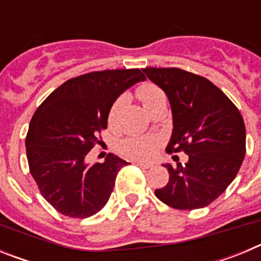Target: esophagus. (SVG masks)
Instances as JSON below:
<instances>
[{
    "mask_svg": "<svg viewBox=\"0 0 261 261\" xmlns=\"http://www.w3.org/2000/svg\"><path fill=\"white\" fill-rule=\"evenodd\" d=\"M133 165L138 166V167H141V168H150V167H151V165H150V163L138 162V161H133Z\"/></svg>",
    "mask_w": 261,
    "mask_h": 261,
    "instance_id": "esophagus-1",
    "label": "esophagus"
}]
</instances>
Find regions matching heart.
Wrapping results in <instances>:
<instances>
[{
    "label": "heart",
    "instance_id": "1",
    "mask_svg": "<svg viewBox=\"0 0 261 261\" xmlns=\"http://www.w3.org/2000/svg\"><path fill=\"white\" fill-rule=\"evenodd\" d=\"M138 98L141 99V102L144 103L145 108L150 107L153 103H155L158 99L163 98L165 94L158 86L153 84H144L138 87L137 90ZM125 98L120 96L116 99L111 107L110 112H108V123L110 125H114L116 123L117 115H119L120 110L123 107ZM161 145V137L158 136H142V137H129L125 138L124 141L120 142V150L121 153L125 154L126 156L133 159H149L155 154L156 149Z\"/></svg>",
    "mask_w": 261,
    "mask_h": 261
}]
</instances>
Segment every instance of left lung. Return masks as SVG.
I'll return each mask as SVG.
<instances>
[{
    "mask_svg": "<svg viewBox=\"0 0 261 261\" xmlns=\"http://www.w3.org/2000/svg\"><path fill=\"white\" fill-rule=\"evenodd\" d=\"M144 73L171 105L174 129L166 151L188 155L184 166L163 165L170 179L154 193L171 208H204L225 192L241 168L246 154L243 117L205 77L179 68H145Z\"/></svg>",
    "mask_w": 261,
    "mask_h": 261,
    "instance_id": "obj_1",
    "label": "left lung"
}]
</instances>
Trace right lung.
Segmentation results:
<instances>
[{"mask_svg": "<svg viewBox=\"0 0 261 261\" xmlns=\"http://www.w3.org/2000/svg\"><path fill=\"white\" fill-rule=\"evenodd\" d=\"M146 77L140 69L91 71L70 78L35 111L26 136L30 172L41 196L71 218L94 216L107 204L124 159L85 162L120 94Z\"/></svg>", "mask_w": 261, "mask_h": 261, "instance_id": "1", "label": "right lung"}]
</instances>
